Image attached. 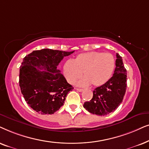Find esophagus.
Returning a JSON list of instances; mask_svg holds the SVG:
<instances>
[{
	"label": "esophagus",
	"mask_w": 149,
	"mask_h": 149,
	"mask_svg": "<svg viewBox=\"0 0 149 149\" xmlns=\"http://www.w3.org/2000/svg\"><path fill=\"white\" fill-rule=\"evenodd\" d=\"M76 90L79 91V92H82V91H83V89L82 88H76Z\"/></svg>",
	"instance_id": "34e87169"
}]
</instances>
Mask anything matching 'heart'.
<instances>
[{
    "label": "heart",
    "mask_w": 149,
    "mask_h": 149,
    "mask_svg": "<svg viewBox=\"0 0 149 149\" xmlns=\"http://www.w3.org/2000/svg\"><path fill=\"white\" fill-rule=\"evenodd\" d=\"M114 67L115 59L112 54L93 51L77 55L73 61H67L63 66V73L69 84H73L83 72L85 77L77 83L78 86L92 84L100 86L110 80Z\"/></svg>",
    "instance_id": "1"
}]
</instances>
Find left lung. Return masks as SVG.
Masks as SVG:
<instances>
[{
	"instance_id": "8db88e82",
	"label": "left lung",
	"mask_w": 149,
	"mask_h": 149,
	"mask_svg": "<svg viewBox=\"0 0 149 149\" xmlns=\"http://www.w3.org/2000/svg\"><path fill=\"white\" fill-rule=\"evenodd\" d=\"M116 68L112 78L106 84L93 91L91 100L84 104V108L91 114L104 116L114 112L123 100L127 88V70L122 57L116 54Z\"/></svg>"
}]
</instances>
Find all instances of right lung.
<instances>
[{
  "mask_svg": "<svg viewBox=\"0 0 149 149\" xmlns=\"http://www.w3.org/2000/svg\"><path fill=\"white\" fill-rule=\"evenodd\" d=\"M73 52L46 48L32 52L24 58L19 67V87L26 102L36 112L54 114L73 89L57 69L63 58Z\"/></svg>",
  "mask_w": 149,
  "mask_h": 149,
  "instance_id": "right-lung-1",
  "label": "right lung"
}]
</instances>
